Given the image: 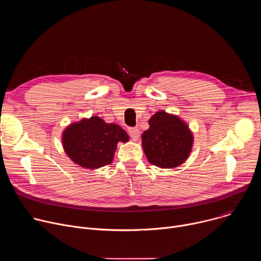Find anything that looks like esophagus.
<instances>
[{
	"instance_id": "1",
	"label": "esophagus",
	"mask_w": 261,
	"mask_h": 261,
	"mask_svg": "<svg viewBox=\"0 0 261 261\" xmlns=\"http://www.w3.org/2000/svg\"><path fill=\"white\" fill-rule=\"evenodd\" d=\"M128 133H129V135L131 136V138L133 139V140H137L138 139V137H139V130L136 128V127H133V128H129L128 129Z\"/></svg>"
}]
</instances>
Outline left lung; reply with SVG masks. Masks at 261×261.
Segmentation results:
<instances>
[{"instance_id":"8db88e82","label":"left lung","mask_w":261,"mask_h":261,"mask_svg":"<svg viewBox=\"0 0 261 261\" xmlns=\"http://www.w3.org/2000/svg\"><path fill=\"white\" fill-rule=\"evenodd\" d=\"M148 125L150 128L141 135L148 162L161 168H174L187 160L193 145V134L187 124L161 110L148 120Z\"/></svg>"}]
</instances>
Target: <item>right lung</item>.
<instances>
[{
	"mask_svg": "<svg viewBox=\"0 0 261 261\" xmlns=\"http://www.w3.org/2000/svg\"><path fill=\"white\" fill-rule=\"evenodd\" d=\"M128 140L129 135L119 125L107 124L97 116L71 124L62 135L67 156L81 167L90 169L110 164L118 142Z\"/></svg>",
	"mask_w": 261,
	"mask_h": 261,
	"instance_id": "right-lung-1",
	"label": "right lung"
}]
</instances>
